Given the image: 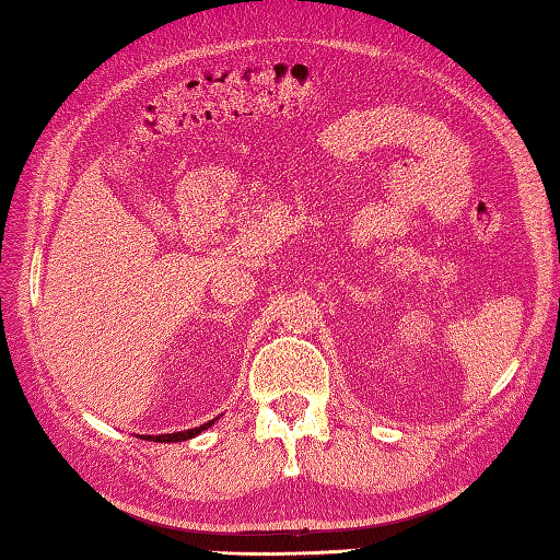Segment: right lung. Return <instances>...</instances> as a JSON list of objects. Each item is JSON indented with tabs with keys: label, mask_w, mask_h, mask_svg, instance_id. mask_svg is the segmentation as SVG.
<instances>
[{
	"label": "right lung",
	"mask_w": 560,
	"mask_h": 560,
	"mask_svg": "<svg viewBox=\"0 0 560 560\" xmlns=\"http://www.w3.org/2000/svg\"><path fill=\"white\" fill-rule=\"evenodd\" d=\"M213 421L205 423V425H197V428H189V431H180V433H165V435H147V440H153V443H180V440H189L199 435L201 431H207Z\"/></svg>",
	"instance_id": "right-lung-1"
}]
</instances>
